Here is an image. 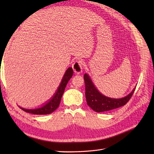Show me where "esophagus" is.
<instances>
[{
  "label": "esophagus",
  "mask_w": 154,
  "mask_h": 154,
  "mask_svg": "<svg viewBox=\"0 0 154 154\" xmlns=\"http://www.w3.org/2000/svg\"><path fill=\"white\" fill-rule=\"evenodd\" d=\"M72 68H73L75 73L80 74L83 71L82 61L80 60L75 61L73 65H72Z\"/></svg>",
  "instance_id": "34e87169"
}]
</instances>
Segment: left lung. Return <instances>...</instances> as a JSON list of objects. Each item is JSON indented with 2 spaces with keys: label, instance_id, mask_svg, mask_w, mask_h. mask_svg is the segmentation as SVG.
Returning a JSON list of instances; mask_svg holds the SVG:
<instances>
[{
  "label": "left lung",
  "instance_id": "obj_1",
  "mask_svg": "<svg viewBox=\"0 0 154 154\" xmlns=\"http://www.w3.org/2000/svg\"><path fill=\"white\" fill-rule=\"evenodd\" d=\"M84 80L85 83V97L87 103L91 109L97 112H105V111L115 109L125 105L132 97L136 89L135 87L131 93L122 99H112V98L105 97L99 93L87 73L84 75Z\"/></svg>",
  "mask_w": 154,
  "mask_h": 154
}]
</instances>
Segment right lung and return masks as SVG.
<instances>
[{
    "instance_id": "obj_1",
    "label": "right lung",
    "mask_w": 154,
    "mask_h": 154,
    "mask_svg": "<svg viewBox=\"0 0 154 154\" xmlns=\"http://www.w3.org/2000/svg\"><path fill=\"white\" fill-rule=\"evenodd\" d=\"M73 73V69H72V67H69L67 71H65L63 79H62L61 82L57 91L55 92L54 96L46 104H44L42 107L35 109H23V108L20 106V108L22 110L25 111V112L34 114H48L53 112L54 110L57 109V107L60 105L62 95H63L65 91V87H66L69 81L72 77Z\"/></svg>"
}]
</instances>
